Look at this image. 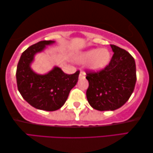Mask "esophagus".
<instances>
[{
	"instance_id": "34e87169",
	"label": "esophagus",
	"mask_w": 153,
	"mask_h": 153,
	"mask_svg": "<svg viewBox=\"0 0 153 153\" xmlns=\"http://www.w3.org/2000/svg\"><path fill=\"white\" fill-rule=\"evenodd\" d=\"M79 78L80 79H85V72H80Z\"/></svg>"
}]
</instances>
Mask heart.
<instances>
[{
    "mask_svg": "<svg viewBox=\"0 0 153 153\" xmlns=\"http://www.w3.org/2000/svg\"><path fill=\"white\" fill-rule=\"evenodd\" d=\"M74 59L81 63H87L94 72L104 70L111 60V53L107 48H92L78 54Z\"/></svg>",
    "mask_w": 153,
    "mask_h": 153,
    "instance_id": "obj_1",
    "label": "heart"
}]
</instances>
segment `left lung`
Segmentation results:
<instances>
[{
    "label": "left lung",
    "instance_id": "1",
    "mask_svg": "<svg viewBox=\"0 0 153 153\" xmlns=\"http://www.w3.org/2000/svg\"><path fill=\"white\" fill-rule=\"evenodd\" d=\"M114 55L109 64L99 72H88L86 96L91 107L98 111H114L126 102L136 83L134 58L127 51L110 45Z\"/></svg>",
    "mask_w": 153,
    "mask_h": 153
}]
</instances>
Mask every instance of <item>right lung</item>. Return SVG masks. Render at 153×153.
Returning <instances> with one entry per match:
<instances>
[{
  "label": "right lung",
  "mask_w": 153,
  "mask_h": 153,
  "mask_svg": "<svg viewBox=\"0 0 153 153\" xmlns=\"http://www.w3.org/2000/svg\"><path fill=\"white\" fill-rule=\"evenodd\" d=\"M55 42L41 41L29 47L21 55L16 70L18 89L22 98L32 107L47 111H56L65 104L79 74V71L73 74H65L57 66L44 74L33 70L31 64L36 54Z\"/></svg>",
  "instance_id": "1"
}]
</instances>
